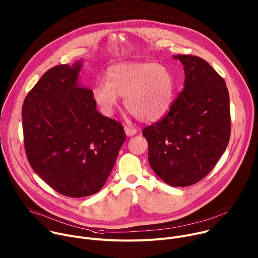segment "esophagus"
<instances>
[{
    "instance_id": "esophagus-1",
    "label": "esophagus",
    "mask_w": 258,
    "mask_h": 258,
    "mask_svg": "<svg viewBox=\"0 0 258 258\" xmlns=\"http://www.w3.org/2000/svg\"><path fill=\"white\" fill-rule=\"evenodd\" d=\"M124 132H125L126 136H128V137L135 136V135L137 134V130H136V128L131 127V126H127V125H125V126H124Z\"/></svg>"
}]
</instances>
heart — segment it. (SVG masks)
Instances as JSON below:
<instances>
[{"mask_svg":"<svg viewBox=\"0 0 258 258\" xmlns=\"http://www.w3.org/2000/svg\"><path fill=\"white\" fill-rule=\"evenodd\" d=\"M174 79L164 65L154 62L118 63L107 71V82L93 88V98L106 115H111L118 97L137 119L152 122L161 118L171 106Z\"/></svg>","mask_w":258,"mask_h":258,"instance_id":"b5f03b06","label":"heart"}]
</instances>
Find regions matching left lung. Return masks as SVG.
Here are the masks:
<instances>
[{
  "label": "left lung",
  "instance_id": "left-lung-1",
  "mask_svg": "<svg viewBox=\"0 0 258 258\" xmlns=\"http://www.w3.org/2000/svg\"><path fill=\"white\" fill-rule=\"evenodd\" d=\"M185 88L168 112L143 128L149 163L169 186L188 187L204 178L226 151L231 136L229 91L224 79L194 55H176Z\"/></svg>",
  "mask_w": 258,
  "mask_h": 258
}]
</instances>
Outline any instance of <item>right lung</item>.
<instances>
[{
    "instance_id": "right-lung-1",
    "label": "right lung",
    "mask_w": 258,
    "mask_h": 258,
    "mask_svg": "<svg viewBox=\"0 0 258 258\" xmlns=\"http://www.w3.org/2000/svg\"><path fill=\"white\" fill-rule=\"evenodd\" d=\"M81 62L50 68L22 105L26 157L56 192L96 194L111 172L126 139L122 124L102 115L93 92L78 84Z\"/></svg>"
}]
</instances>
